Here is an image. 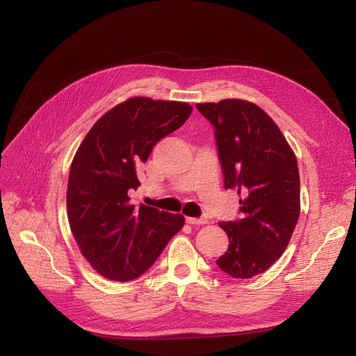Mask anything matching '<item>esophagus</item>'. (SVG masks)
Masks as SVG:
<instances>
[{"mask_svg": "<svg viewBox=\"0 0 356 356\" xmlns=\"http://www.w3.org/2000/svg\"><path fill=\"white\" fill-rule=\"evenodd\" d=\"M186 221L188 224H196V225H202V224H207L208 222L207 218H193V217H187Z\"/></svg>", "mask_w": 356, "mask_h": 356, "instance_id": "obj_1", "label": "esophagus"}]
</instances>
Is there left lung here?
Returning a JSON list of instances; mask_svg holds the SVG:
<instances>
[{
	"label": "left lung",
	"mask_w": 356,
	"mask_h": 356,
	"mask_svg": "<svg viewBox=\"0 0 356 356\" xmlns=\"http://www.w3.org/2000/svg\"><path fill=\"white\" fill-rule=\"evenodd\" d=\"M213 127L224 188L241 195L242 217L220 221L229 250L217 264L232 277L264 273L284 254L300 215L297 159L276 123L241 99L197 104Z\"/></svg>",
	"instance_id": "obj_1"
}]
</instances>
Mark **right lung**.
<instances>
[{"label": "right lung", "instance_id": "right-lung-1", "mask_svg": "<svg viewBox=\"0 0 356 356\" xmlns=\"http://www.w3.org/2000/svg\"><path fill=\"white\" fill-rule=\"evenodd\" d=\"M186 102L131 98L96 122L74 156L68 221L81 254L96 272L134 281L154 264L184 225L179 213L131 202L153 147L186 123Z\"/></svg>", "mask_w": 356, "mask_h": 356}]
</instances>
